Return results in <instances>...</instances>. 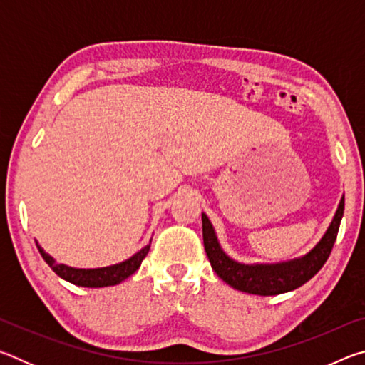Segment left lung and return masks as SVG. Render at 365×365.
<instances>
[{
    "label": "left lung",
    "instance_id": "left-lung-1",
    "mask_svg": "<svg viewBox=\"0 0 365 365\" xmlns=\"http://www.w3.org/2000/svg\"><path fill=\"white\" fill-rule=\"evenodd\" d=\"M344 212V195L339 200L335 215L327 228L324 237L311 251L289 261L274 264H243L232 259L222 250L214 227L207 215L202 212V242L214 269L222 280L240 292L257 296H275L293 292L312 279L329 259L335 245L339 224Z\"/></svg>",
    "mask_w": 365,
    "mask_h": 365
}]
</instances>
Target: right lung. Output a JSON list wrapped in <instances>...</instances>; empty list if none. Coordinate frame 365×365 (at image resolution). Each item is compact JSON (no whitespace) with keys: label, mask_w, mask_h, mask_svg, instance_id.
Segmentation results:
<instances>
[{"label":"right lung","mask_w":365,"mask_h":365,"mask_svg":"<svg viewBox=\"0 0 365 365\" xmlns=\"http://www.w3.org/2000/svg\"><path fill=\"white\" fill-rule=\"evenodd\" d=\"M36 248H38L40 255L45 259L46 264L51 267L61 279L67 280L69 283H73L77 287H86V288H103V287H113L119 285L120 282L128 279L132 274H135L140 269L141 262L146 257L148 251H150L151 240L150 243L143 246L138 252H135L125 261L114 265H106V267H96V269H78V267H71V265L59 264L53 256H49L48 252L41 248L38 242L35 240Z\"/></svg>","instance_id":"obj_1"}]
</instances>
